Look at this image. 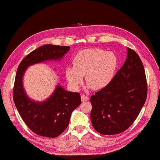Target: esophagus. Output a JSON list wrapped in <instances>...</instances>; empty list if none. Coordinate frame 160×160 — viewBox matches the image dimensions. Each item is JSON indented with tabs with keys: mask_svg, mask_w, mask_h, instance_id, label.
Masks as SVG:
<instances>
[{
	"mask_svg": "<svg viewBox=\"0 0 160 160\" xmlns=\"http://www.w3.org/2000/svg\"><path fill=\"white\" fill-rule=\"evenodd\" d=\"M81 101H83V102H84V101H88V99H89L88 97H87V96H86V95H81Z\"/></svg>",
	"mask_w": 160,
	"mask_h": 160,
	"instance_id": "1",
	"label": "esophagus"
}]
</instances>
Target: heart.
<instances>
[{
    "label": "heart",
    "instance_id": "b5f03b06",
    "mask_svg": "<svg viewBox=\"0 0 160 160\" xmlns=\"http://www.w3.org/2000/svg\"><path fill=\"white\" fill-rule=\"evenodd\" d=\"M72 67L65 69L71 88L78 89L85 77V83L94 90L107 87L113 79L118 58L112 52L101 49H87L78 52L72 59Z\"/></svg>",
    "mask_w": 160,
    "mask_h": 160
}]
</instances>
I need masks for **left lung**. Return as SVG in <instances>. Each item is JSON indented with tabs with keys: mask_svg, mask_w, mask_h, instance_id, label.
Masks as SVG:
<instances>
[{
	"mask_svg": "<svg viewBox=\"0 0 160 160\" xmlns=\"http://www.w3.org/2000/svg\"><path fill=\"white\" fill-rule=\"evenodd\" d=\"M147 81L139 55L128 49L127 59L110 83L91 97V121L101 134L115 135L128 129L147 98Z\"/></svg>",
	"mask_w": 160,
	"mask_h": 160,
	"instance_id": "8db88e82",
	"label": "left lung"
}]
</instances>
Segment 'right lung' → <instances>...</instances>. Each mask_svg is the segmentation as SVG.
<instances>
[{"label":"right lung","mask_w":160,"mask_h":160,"mask_svg":"<svg viewBox=\"0 0 160 160\" xmlns=\"http://www.w3.org/2000/svg\"><path fill=\"white\" fill-rule=\"evenodd\" d=\"M70 50L69 46L45 45L31 52L21 62L16 73L13 100L24 122L41 136L55 138L66 129L71 113L81 104L79 93L57 85L52 94L42 102L31 99L25 93L22 77L28 66L47 61L60 60Z\"/></svg>","instance_id":"right-lung-1"}]
</instances>
